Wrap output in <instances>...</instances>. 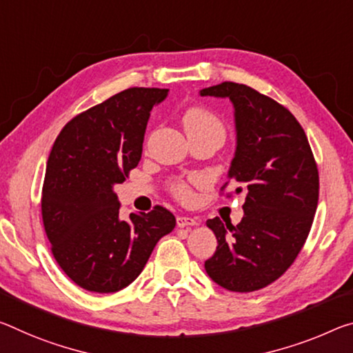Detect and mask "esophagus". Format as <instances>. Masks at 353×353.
I'll return each mask as SVG.
<instances>
[{
  "label": "esophagus",
  "mask_w": 353,
  "mask_h": 353,
  "mask_svg": "<svg viewBox=\"0 0 353 353\" xmlns=\"http://www.w3.org/2000/svg\"><path fill=\"white\" fill-rule=\"evenodd\" d=\"M194 225H196V220L192 216H177L179 228H187V226H194Z\"/></svg>",
  "instance_id": "obj_1"
}]
</instances>
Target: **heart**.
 <instances>
[{
    "label": "heart",
    "instance_id": "heart-1",
    "mask_svg": "<svg viewBox=\"0 0 353 353\" xmlns=\"http://www.w3.org/2000/svg\"><path fill=\"white\" fill-rule=\"evenodd\" d=\"M183 125L187 128V133H216L221 138H225V125L218 117L212 113V111L201 108H190L185 114H183ZM170 192L174 198L183 203L193 199L192 187L183 179H172L170 181Z\"/></svg>",
    "mask_w": 353,
    "mask_h": 353
}]
</instances>
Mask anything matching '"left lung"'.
Instances as JSON below:
<instances>
[{
    "mask_svg": "<svg viewBox=\"0 0 353 353\" xmlns=\"http://www.w3.org/2000/svg\"><path fill=\"white\" fill-rule=\"evenodd\" d=\"M201 96L234 103L237 150L221 192L234 181V193H245L237 226H225L218 216L207 220L218 247L204 267L221 288L253 292L284 275L303 248L319 203L317 163L303 127L276 100L232 81L205 88Z\"/></svg>",
    "mask_w": 353,
    "mask_h": 353,
    "instance_id": "1",
    "label": "left lung"
}]
</instances>
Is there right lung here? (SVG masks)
I'll list each match as a JSON object with an SVG mask.
<instances>
[{
    "label": "right lung",
    "instance_id": "right-lung-1",
    "mask_svg": "<svg viewBox=\"0 0 353 353\" xmlns=\"http://www.w3.org/2000/svg\"><path fill=\"white\" fill-rule=\"evenodd\" d=\"M168 89L128 88L77 114L59 132L42 187V221L53 257L78 286L108 294L146 265L159 240L176 226L163 205L119 218L113 187L138 166L144 132Z\"/></svg>",
    "mask_w": 353,
    "mask_h": 353
}]
</instances>
